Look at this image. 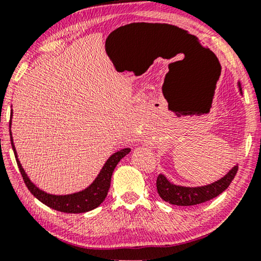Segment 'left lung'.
Instances as JSON below:
<instances>
[{"label": "left lung", "mask_w": 261, "mask_h": 261, "mask_svg": "<svg viewBox=\"0 0 261 261\" xmlns=\"http://www.w3.org/2000/svg\"><path fill=\"white\" fill-rule=\"evenodd\" d=\"M237 86L240 94L243 95L240 82H237ZM237 170L238 165L236 163V166H233L223 177L201 187H183V185L174 184L166 177V175L160 174L156 179L158 193L163 200L171 205L193 206L202 204L222 193L232 182Z\"/></svg>", "instance_id": "left-lung-1"}]
</instances>
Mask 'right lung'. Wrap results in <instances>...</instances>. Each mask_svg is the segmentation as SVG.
<instances>
[{
    "label": "right lung",
    "mask_w": 261,
    "mask_h": 261,
    "mask_svg": "<svg viewBox=\"0 0 261 261\" xmlns=\"http://www.w3.org/2000/svg\"><path fill=\"white\" fill-rule=\"evenodd\" d=\"M11 118H12V109H11ZM11 118H10V129H11ZM10 139L12 149H14L17 165H18L19 171L23 179L26 184V187L30 190V192L37 198L39 201L42 204L50 207V208L63 212V213H85V212H90L92 210L96 208V207L101 205L106 197L108 194V190L110 188V180H112V175L117 166V163L121 161V159L124 158L126 154H129L131 149L129 147L120 149V151L115 152L108 158L106 161L103 167L101 168L100 173L96 176L95 179L92 182L86 189L82 190V191L70 193V194H51L47 193L43 190L39 189L32 180L30 179L28 174L25 173L24 168L21 167L20 161L17 155L16 147L14 144V138H12L11 130H10Z\"/></svg>",
    "instance_id": "add662e5"
}]
</instances>
